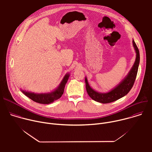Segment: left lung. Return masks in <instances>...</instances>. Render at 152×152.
<instances>
[{
  "label": "left lung",
  "mask_w": 152,
  "mask_h": 152,
  "mask_svg": "<svg viewBox=\"0 0 152 152\" xmlns=\"http://www.w3.org/2000/svg\"><path fill=\"white\" fill-rule=\"evenodd\" d=\"M132 42L137 53L135 62L128 75L115 88L107 93H98L90 87L88 83L87 79L85 77L86 90L89 96L93 100L102 103L113 102L126 96L132 89L137 77L140 64V52L134 40H133Z\"/></svg>",
  "instance_id": "left-lung-1"
}]
</instances>
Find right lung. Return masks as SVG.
<instances>
[{"mask_svg": "<svg viewBox=\"0 0 152 152\" xmlns=\"http://www.w3.org/2000/svg\"><path fill=\"white\" fill-rule=\"evenodd\" d=\"M69 77V74L64 76L63 80L61 82L58 88L54 91L47 93V94H35L33 93L26 92L22 91V93L28 97L32 100L33 101L41 103V104H49L52 103L53 101L59 99L64 93L65 85H66Z\"/></svg>", "mask_w": 152, "mask_h": 152, "instance_id": "1", "label": "right lung"}]
</instances>
